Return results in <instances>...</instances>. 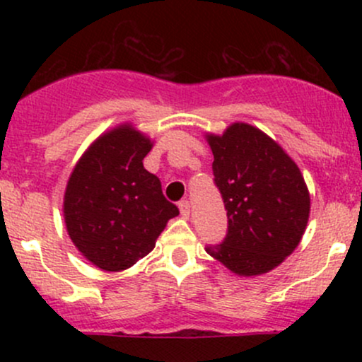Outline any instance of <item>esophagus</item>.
Returning a JSON list of instances; mask_svg holds the SVG:
<instances>
[{"instance_id": "obj_1", "label": "esophagus", "mask_w": 362, "mask_h": 362, "mask_svg": "<svg viewBox=\"0 0 362 362\" xmlns=\"http://www.w3.org/2000/svg\"><path fill=\"white\" fill-rule=\"evenodd\" d=\"M178 209H180L182 218L187 219L190 216V204H189V201H182L180 204H178Z\"/></svg>"}]
</instances>
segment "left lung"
<instances>
[{
    "label": "left lung",
    "instance_id": "8db88e82",
    "mask_svg": "<svg viewBox=\"0 0 362 362\" xmlns=\"http://www.w3.org/2000/svg\"><path fill=\"white\" fill-rule=\"evenodd\" d=\"M214 182L228 211V233L207 253L236 276H260L284 262L301 242L310 192L301 170L259 127L233 122L206 132Z\"/></svg>",
    "mask_w": 362,
    "mask_h": 362
}]
</instances>
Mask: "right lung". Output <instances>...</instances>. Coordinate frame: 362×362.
<instances>
[{
  "label": "right lung",
  "mask_w": 362,
  "mask_h": 362,
  "mask_svg": "<svg viewBox=\"0 0 362 362\" xmlns=\"http://www.w3.org/2000/svg\"><path fill=\"white\" fill-rule=\"evenodd\" d=\"M153 141L131 122L102 132L68 178L62 201L66 230L95 267L120 272L155 248L178 214L160 178L143 167Z\"/></svg>",
  "instance_id": "add662e5"
}]
</instances>
